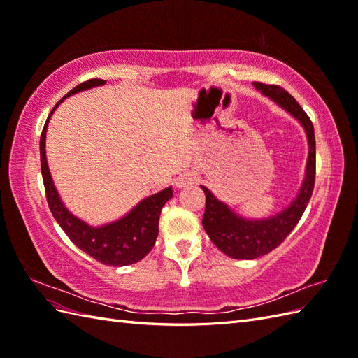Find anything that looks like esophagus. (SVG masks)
<instances>
[{
  "mask_svg": "<svg viewBox=\"0 0 358 358\" xmlns=\"http://www.w3.org/2000/svg\"><path fill=\"white\" fill-rule=\"evenodd\" d=\"M195 181H196V177L194 176V173H182V176L176 178V187L182 189V187H186V186L194 185Z\"/></svg>",
  "mask_w": 358,
  "mask_h": 358,
  "instance_id": "esophagus-1",
  "label": "esophagus"
}]
</instances>
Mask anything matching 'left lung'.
I'll return each mask as SVG.
<instances>
[{
  "mask_svg": "<svg viewBox=\"0 0 358 358\" xmlns=\"http://www.w3.org/2000/svg\"><path fill=\"white\" fill-rule=\"evenodd\" d=\"M253 85L302 124L308 138V160H306L305 178L297 196L284 210L268 218L248 220L241 217L226 203L220 201L206 186H201L206 194L203 227L212 243L234 259H255V257L267 255L289 235L310 201L315 177V138L308 115L284 88L265 85L261 82H253Z\"/></svg>",
  "mask_w": 358,
  "mask_h": 358,
  "instance_id": "left-lung-1",
  "label": "left lung"
}]
</instances>
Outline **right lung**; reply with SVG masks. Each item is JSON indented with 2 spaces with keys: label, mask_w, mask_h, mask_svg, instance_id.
<instances>
[{
  "label": "right lung",
  "mask_w": 358,
  "mask_h": 358,
  "mask_svg": "<svg viewBox=\"0 0 358 358\" xmlns=\"http://www.w3.org/2000/svg\"><path fill=\"white\" fill-rule=\"evenodd\" d=\"M105 82L106 80L102 79H91L84 82V84H79L55 105L44 124L43 134H41V172H43L50 210H52L53 218L62 227L66 236L73 241V244H76L82 252L94 257L99 262L105 265H113V267H124V265L136 264L140 259H143L151 252V248L155 244L157 235H159L160 213L163 206L172 198V187L169 186L160 190V192L143 198L137 206L132 207L124 217L119 218L117 221L108 222L97 227L90 226L85 221L74 217L62 203L59 192L55 187L45 157V132L50 117H52L56 108L66 97L90 88L101 87Z\"/></svg>",
  "instance_id": "add662e5"
}]
</instances>
